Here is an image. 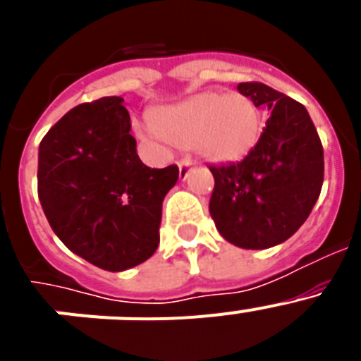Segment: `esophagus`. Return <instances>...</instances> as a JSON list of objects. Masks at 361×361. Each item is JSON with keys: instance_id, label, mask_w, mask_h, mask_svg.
<instances>
[{"instance_id": "esophagus-1", "label": "esophagus", "mask_w": 361, "mask_h": 361, "mask_svg": "<svg viewBox=\"0 0 361 361\" xmlns=\"http://www.w3.org/2000/svg\"><path fill=\"white\" fill-rule=\"evenodd\" d=\"M190 161H180L178 162V171H180V177L186 178L188 173H190Z\"/></svg>"}]
</instances>
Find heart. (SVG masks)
Returning <instances> with one entry per match:
<instances>
[{
	"instance_id": "1",
	"label": "heart",
	"mask_w": 361,
	"mask_h": 361,
	"mask_svg": "<svg viewBox=\"0 0 361 361\" xmlns=\"http://www.w3.org/2000/svg\"><path fill=\"white\" fill-rule=\"evenodd\" d=\"M148 126L175 148H197L209 162H235L255 148L262 121L247 95L202 92L177 104L153 108Z\"/></svg>"
}]
</instances>
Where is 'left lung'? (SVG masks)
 Listing matches in <instances>:
<instances>
[{
	"instance_id": "obj_1",
	"label": "left lung",
	"mask_w": 361,
	"mask_h": 361,
	"mask_svg": "<svg viewBox=\"0 0 361 361\" xmlns=\"http://www.w3.org/2000/svg\"><path fill=\"white\" fill-rule=\"evenodd\" d=\"M237 90L267 108L269 119L240 162L209 166V213L228 242L267 250L295 235L317 204L324 148L304 104L264 82H238Z\"/></svg>"
}]
</instances>
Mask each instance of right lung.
I'll return each instance as SVG.
<instances>
[{
  "label": "right lung",
  "mask_w": 361,
  "mask_h": 361,
  "mask_svg": "<svg viewBox=\"0 0 361 361\" xmlns=\"http://www.w3.org/2000/svg\"><path fill=\"white\" fill-rule=\"evenodd\" d=\"M123 97L72 108L39 145L37 195L59 240L106 271L148 260L161 235L162 200L178 168H148L130 135Z\"/></svg>",
  "instance_id": "obj_1"
}]
</instances>
